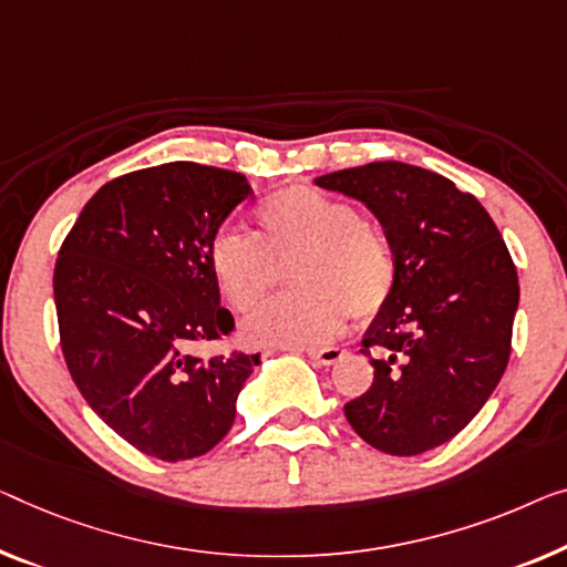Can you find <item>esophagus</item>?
<instances>
[{
	"label": "esophagus",
	"instance_id": "obj_1",
	"mask_svg": "<svg viewBox=\"0 0 567 567\" xmlns=\"http://www.w3.org/2000/svg\"><path fill=\"white\" fill-rule=\"evenodd\" d=\"M302 351H306L312 361H318V364L323 367H331L346 357V349H338V346H328V349H302Z\"/></svg>",
	"mask_w": 567,
	"mask_h": 567
}]
</instances>
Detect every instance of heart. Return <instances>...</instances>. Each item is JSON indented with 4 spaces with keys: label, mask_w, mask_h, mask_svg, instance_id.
<instances>
[{
    "label": "heart",
    "mask_w": 567,
    "mask_h": 567,
    "mask_svg": "<svg viewBox=\"0 0 567 567\" xmlns=\"http://www.w3.org/2000/svg\"><path fill=\"white\" fill-rule=\"evenodd\" d=\"M257 236L221 229L208 244L218 290L239 312L257 310L290 269L292 295L267 302L249 320L251 341L267 346H320L346 328L349 312L374 318L392 298L394 251L382 231L361 221L353 203L312 185H290L255 210Z\"/></svg>",
    "instance_id": "b5f03b06"
}]
</instances>
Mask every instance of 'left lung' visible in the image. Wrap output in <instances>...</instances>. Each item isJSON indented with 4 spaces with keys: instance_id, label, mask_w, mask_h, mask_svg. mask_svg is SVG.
<instances>
[{
    "instance_id": "1",
    "label": "left lung",
    "mask_w": 567,
    "mask_h": 567,
    "mask_svg": "<svg viewBox=\"0 0 567 567\" xmlns=\"http://www.w3.org/2000/svg\"><path fill=\"white\" fill-rule=\"evenodd\" d=\"M364 203L394 251L392 298L361 341L374 382L346 402L351 427L390 455L461 433L509 364L519 280L486 208L425 167L369 163L316 177Z\"/></svg>"
}]
</instances>
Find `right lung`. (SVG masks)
Instances as JSON below:
<instances>
[{
	"label": "right lung",
	"instance_id": "right-lung-1",
	"mask_svg": "<svg viewBox=\"0 0 567 567\" xmlns=\"http://www.w3.org/2000/svg\"><path fill=\"white\" fill-rule=\"evenodd\" d=\"M249 196L247 177L221 167H145L101 185L58 251L68 371L89 408L152 458L208 453L229 433L236 396L259 364V353H188L234 331L208 244Z\"/></svg>",
	"mask_w": 567,
	"mask_h": 567
}]
</instances>
